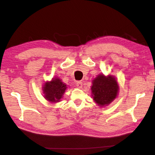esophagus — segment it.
I'll return each mask as SVG.
<instances>
[{
	"mask_svg": "<svg viewBox=\"0 0 155 155\" xmlns=\"http://www.w3.org/2000/svg\"><path fill=\"white\" fill-rule=\"evenodd\" d=\"M77 86L78 87L81 88L83 87V83L81 81H77Z\"/></svg>",
	"mask_w": 155,
	"mask_h": 155,
	"instance_id": "1",
	"label": "esophagus"
}]
</instances>
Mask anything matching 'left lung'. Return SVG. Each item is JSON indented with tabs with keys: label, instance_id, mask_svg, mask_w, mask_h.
<instances>
[{
	"label": "left lung",
	"instance_id": "obj_1",
	"mask_svg": "<svg viewBox=\"0 0 155 155\" xmlns=\"http://www.w3.org/2000/svg\"><path fill=\"white\" fill-rule=\"evenodd\" d=\"M118 83L114 76L98 74L92 81L91 96L94 102L101 107L108 106L116 98L119 92Z\"/></svg>",
	"mask_w": 155,
	"mask_h": 155
}]
</instances>
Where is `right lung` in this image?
<instances>
[{
	"label": "right lung",
	"instance_id": "obj_1",
	"mask_svg": "<svg viewBox=\"0 0 155 155\" xmlns=\"http://www.w3.org/2000/svg\"><path fill=\"white\" fill-rule=\"evenodd\" d=\"M67 88V85L62 82L61 78H52L51 81L44 83L42 86L44 98L51 103H59Z\"/></svg>",
	"mask_w": 155,
	"mask_h": 155
}]
</instances>
